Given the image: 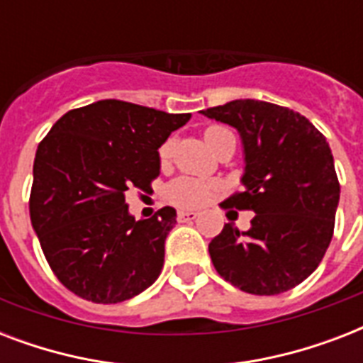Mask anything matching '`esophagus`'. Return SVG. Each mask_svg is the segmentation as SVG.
I'll return each instance as SVG.
<instances>
[{"instance_id": "1", "label": "esophagus", "mask_w": 363, "mask_h": 363, "mask_svg": "<svg viewBox=\"0 0 363 363\" xmlns=\"http://www.w3.org/2000/svg\"><path fill=\"white\" fill-rule=\"evenodd\" d=\"M198 218V213L196 211H179L177 213V220L179 222H192Z\"/></svg>"}]
</instances>
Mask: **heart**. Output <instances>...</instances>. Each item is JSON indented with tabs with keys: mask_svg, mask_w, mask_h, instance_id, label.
<instances>
[{
	"mask_svg": "<svg viewBox=\"0 0 363 363\" xmlns=\"http://www.w3.org/2000/svg\"><path fill=\"white\" fill-rule=\"evenodd\" d=\"M216 130H220V128H209L205 131V139H209ZM171 150H173V141H167L160 148V158H169ZM207 196H209V184L198 181V179H190V177H181V179L169 182V186L165 188V198L179 207H198L207 199Z\"/></svg>",
	"mask_w": 363,
	"mask_h": 363,
	"instance_id": "obj_1",
	"label": "heart"
}]
</instances>
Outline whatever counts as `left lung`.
I'll use <instances>...</instances> for the list:
<instances>
[{
  "mask_svg": "<svg viewBox=\"0 0 363 363\" xmlns=\"http://www.w3.org/2000/svg\"><path fill=\"white\" fill-rule=\"evenodd\" d=\"M201 115L233 125L245 148V190L222 207L256 213L248 232L228 222L209 242L215 269L247 294L292 290L318 267L333 238L341 186L326 137L296 111L256 99Z\"/></svg>",
  "mask_w": 363,
  "mask_h": 363,
  "instance_id": "8db88e82",
  "label": "left lung"
}]
</instances>
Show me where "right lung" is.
I'll list each match as a JSON object with an SVG mask.
<instances>
[{"label":"right lung","mask_w":363,"mask_h":363,"mask_svg":"<svg viewBox=\"0 0 363 363\" xmlns=\"http://www.w3.org/2000/svg\"><path fill=\"white\" fill-rule=\"evenodd\" d=\"M190 121L121 99L65 113L39 143L30 218L50 269L94 303H121L147 290L164 267L173 207L147 220L128 213L131 186L152 190L158 148Z\"/></svg>","instance_id":"right-lung-1"}]
</instances>
